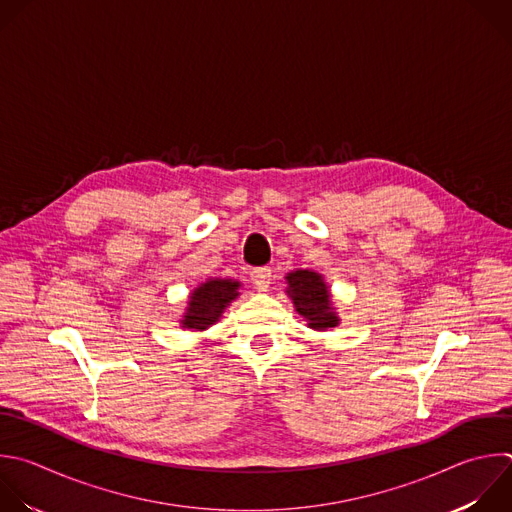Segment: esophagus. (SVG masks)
<instances>
[{
    "label": "esophagus",
    "instance_id": "esophagus-1",
    "mask_svg": "<svg viewBox=\"0 0 512 512\" xmlns=\"http://www.w3.org/2000/svg\"><path fill=\"white\" fill-rule=\"evenodd\" d=\"M251 283L255 285L257 291H267L269 283H271V269L269 267H259L251 271Z\"/></svg>",
    "mask_w": 512,
    "mask_h": 512
}]
</instances>
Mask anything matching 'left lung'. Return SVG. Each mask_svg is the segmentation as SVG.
Masks as SVG:
<instances>
[{
    "label": "left lung",
    "instance_id": "8db88e82",
    "mask_svg": "<svg viewBox=\"0 0 512 512\" xmlns=\"http://www.w3.org/2000/svg\"><path fill=\"white\" fill-rule=\"evenodd\" d=\"M289 281V295L293 299L295 309L299 315H303L313 329H327L337 325V317L329 303L327 287L321 279V275L299 269L287 275Z\"/></svg>",
    "mask_w": 512,
    "mask_h": 512
}]
</instances>
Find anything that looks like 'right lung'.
<instances>
[{"mask_svg":"<svg viewBox=\"0 0 512 512\" xmlns=\"http://www.w3.org/2000/svg\"><path fill=\"white\" fill-rule=\"evenodd\" d=\"M237 289L239 283L231 279H211L203 283L191 295L183 325L193 329H207L221 317L223 309L239 295Z\"/></svg>","mask_w":512,"mask_h":512,"instance_id":"obj_1","label":"right lung"}]
</instances>
